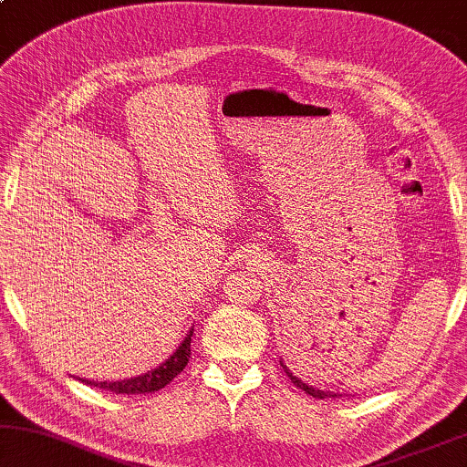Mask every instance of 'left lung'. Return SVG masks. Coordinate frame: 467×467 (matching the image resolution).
I'll list each match as a JSON object with an SVG mask.
<instances>
[{
  "instance_id": "left-lung-1",
  "label": "left lung",
  "mask_w": 467,
  "mask_h": 467,
  "mask_svg": "<svg viewBox=\"0 0 467 467\" xmlns=\"http://www.w3.org/2000/svg\"><path fill=\"white\" fill-rule=\"evenodd\" d=\"M281 368H284L285 370V374L287 377H290V380L296 387H300L302 391L305 393H308V396H313V398H317V400H324V398H337L338 393H334V391H324V389H317V387H313V385H308V383H305V380H300L298 377H294V374L290 372V368H287L284 362H281Z\"/></svg>"
}]
</instances>
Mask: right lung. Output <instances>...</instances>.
<instances>
[{"mask_svg":"<svg viewBox=\"0 0 467 467\" xmlns=\"http://www.w3.org/2000/svg\"><path fill=\"white\" fill-rule=\"evenodd\" d=\"M192 332L190 330L186 334V338L182 340V345L177 347L173 356H171L167 362H162L159 368L150 370L146 374H140V377L127 379V380H114V383H108V380H84V383L101 387V389H108L111 393H152L159 391L162 387L169 385L177 374H180L183 368H186L188 359H190V340H192Z\"/></svg>","mask_w":467,"mask_h":467,"instance_id":"right-lung-1","label":"right lung"}]
</instances>
